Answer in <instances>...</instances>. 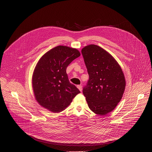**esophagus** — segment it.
<instances>
[{
  "instance_id": "1",
  "label": "esophagus",
  "mask_w": 152,
  "mask_h": 152,
  "mask_svg": "<svg viewBox=\"0 0 152 152\" xmlns=\"http://www.w3.org/2000/svg\"><path fill=\"white\" fill-rule=\"evenodd\" d=\"M77 88L79 90V91H82V86L81 85H77Z\"/></svg>"
}]
</instances>
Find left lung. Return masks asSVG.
<instances>
[{"mask_svg": "<svg viewBox=\"0 0 152 152\" xmlns=\"http://www.w3.org/2000/svg\"><path fill=\"white\" fill-rule=\"evenodd\" d=\"M89 80L83 88L90 109L104 115L115 109L123 95L126 80L120 65L102 48L90 45L82 49Z\"/></svg>", "mask_w": 152, "mask_h": 152, "instance_id": "obj_1", "label": "left lung"}]
</instances>
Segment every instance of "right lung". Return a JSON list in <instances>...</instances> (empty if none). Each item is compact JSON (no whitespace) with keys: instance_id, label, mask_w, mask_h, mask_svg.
<instances>
[{"instance_id":"right-lung-1","label":"right lung","mask_w":152,"mask_h":152,"mask_svg":"<svg viewBox=\"0 0 152 152\" xmlns=\"http://www.w3.org/2000/svg\"><path fill=\"white\" fill-rule=\"evenodd\" d=\"M80 55L76 49L58 46L43 55L32 76V87L37 101L53 113L64 110L80 91L69 80L66 69Z\"/></svg>"}]
</instances>
